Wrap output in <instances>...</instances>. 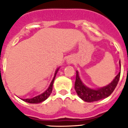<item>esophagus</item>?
<instances>
[{
	"label": "esophagus",
	"instance_id": "esophagus-1",
	"mask_svg": "<svg viewBox=\"0 0 128 128\" xmlns=\"http://www.w3.org/2000/svg\"><path fill=\"white\" fill-rule=\"evenodd\" d=\"M72 62H73V61H72V59H68L67 60L68 64H71V63H72Z\"/></svg>",
	"mask_w": 128,
	"mask_h": 128
}]
</instances>
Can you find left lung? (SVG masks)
<instances>
[{
    "instance_id": "8db88e82",
    "label": "left lung",
    "mask_w": 128,
    "mask_h": 128,
    "mask_svg": "<svg viewBox=\"0 0 128 128\" xmlns=\"http://www.w3.org/2000/svg\"><path fill=\"white\" fill-rule=\"evenodd\" d=\"M119 64L120 66H121L120 61L119 62ZM120 76V72L115 76L112 82H110L106 86L98 89H92L87 87L82 83L79 76L78 71H76V79L74 88L78 96L82 100L88 102L98 101L100 99L108 98V96L112 94L118 84Z\"/></svg>"
}]
</instances>
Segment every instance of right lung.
Segmentation results:
<instances>
[{"label":"right lung","instance_id":"1","mask_svg":"<svg viewBox=\"0 0 128 128\" xmlns=\"http://www.w3.org/2000/svg\"><path fill=\"white\" fill-rule=\"evenodd\" d=\"M59 68H58L56 69V72H55V74H54V76L53 78L52 81L50 82V85L48 86V88L47 89V90L44 92V93H42V94L39 95V96H37L34 98H30V99H22L24 101L27 102H29V103H32V104H37L40 103V102H42L43 101H44L45 100L47 99V98L49 97V96L50 95V94L52 93V85H53V82H54V80H55V77H56V74H57Z\"/></svg>","mask_w":128,"mask_h":128}]
</instances>
